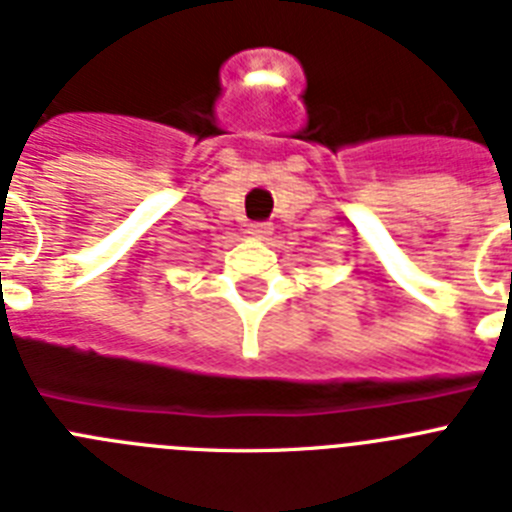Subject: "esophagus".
I'll list each match as a JSON object with an SVG mask.
<instances>
[{"mask_svg": "<svg viewBox=\"0 0 512 512\" xmlns=\"http://www.w3.org/2000/svg\"><path fill=\"white\" fill-rule=\"evenodd\" d=\"M248 233H251L253 238H259V241H269L271 225L269 223H253L251 228H248Z\"/></svg>", "mask_w": 512, "mask_h": 512, "instance_id": "1", "label": "esophagus"}]
</instances>
